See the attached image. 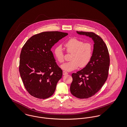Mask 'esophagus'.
I'll return each instance as SVG.
<instances>
[{
  "label": "esophagus",
  "mask_w": 127,
  "mask_h": 127,
  "mask_svg": "<svg viewBox=\"0 0 127 127\" xmlns=\"http://www.w3.org/2000/svg\"><path fill=\"white\" fill-rule=\"evenodd\" d=\"M68 74V73L67 72H66V71H63V75H66Z\"/></svg>",
  "instance_id": "1"
}]
</instances>
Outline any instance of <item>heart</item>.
<instances>
[{
    "label": "heart",
    "instance_id": "1",
    "mask_svg": "<svg viewBox=\"0 0 127 127\" xmlns=\"http://www.w3.org/2000/svg\"><path fill=\"white\" fill-rule=\"evenodd\" d=\"M64 47L67 53H71L70 61L61 66V68L67 71H71L81 67H86L93 55V45L90 42H84L81 39L72 38L64 43ZM54 54L57 61L60 63L64 61V54L61 45L57 46Z\"/></svg>",
    "mask_w": 127,
    "mask_h": 127
}]
</instances>
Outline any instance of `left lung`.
Listing matches in <instances>:
<instances>
[{"label":"left lung","mask_w":127,"mask_h":127,"mask_svg":"<svg viewBox=\"0 0 127 127\" xmlns=\"http://www.w3.org/2000/svg\"><path fill=\"white\" fill-rule=\"evenodd\" d=\"M81 35L92 38L94 41L93 55L89 63L83 69L72 74L71 94L80 99L94 95L106 81L110 64L109 55L103 40L93 32H79Z\"/></svg>","instance_id":"1"}]
</instances>
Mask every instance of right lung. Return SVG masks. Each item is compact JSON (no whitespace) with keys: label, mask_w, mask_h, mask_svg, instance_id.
<instances>
[{"label":"right lung","mask_w":127,"mask_h":127,"mask_svg":"<svg viewBox=\"0 0 127 127\" xmlns=\"http://www.w3.org/2000/svg\"><path fill=\"white\" fill-rule=\"evenodd\" d=\"M68 33L58 31L45 32L30 38L23 46L19 71L25 89L39 99L52 96L62 70L57 64L51 49Z\"/></svg>","instance_id":"right-lung-1"}]
</instances>
